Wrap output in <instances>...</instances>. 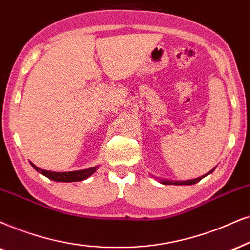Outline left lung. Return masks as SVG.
I'll use <instances>...</instances> for the list:
<instances>
[{
  "instance_id": "obj_1",
  "label": "left lung",
  "mask_w": 250,
  "mask_h": 250,
  "mask_svg": "<svg viewBox=\"0 0 250 250\" xmlns=\"http://www.w3.org/2000/svg\"><path fill=\"white\" fill-rule=\"evenodd\" d=\"M212 172V170H211ZM210 172V173H211ZM202 178H204V176H202ZM202 178H197V179H194V180H188V181H162L164 185H194V183H197L198 181H201Z\"/></svg>"
}]
</instances>
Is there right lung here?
<instances>
[{
  "instance_id": "1",
  "label": "right lung",
  "mask_w": 250,
  "mask_h": 250,
  "mask_svg": "<svg viewBox=\"0 0 250 250\" xmlns=\"http://www.w3.org/2000/svg\"><path fill=\"white\" fill-rule=\"evenodd\" d=\"M31 165L36 170L40 173V174L45 175L53 181L59 182H75V181H82V180L87 179L97 170V167H92V168L83 169V170H75V172H49V170L40 169L38 168L36 165L31 163Z\"/></svg>"
}]
</instances>
